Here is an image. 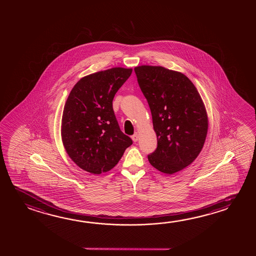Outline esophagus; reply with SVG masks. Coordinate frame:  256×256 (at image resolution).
Listing matches in <instances>:
<instances>
[{"label":"esophagus","mask_w":256,"mask_h":256,"mask_svg":"<svg viewBox=\"0 0 256 256\" xmlns=\"http://www.w3.org/2000/svg\"><path fill=\"white\" fill-rule=\"evenodd\" d=\"M132 140H133L134 142H136V141L138 140V132H136V133L132 136Z\"/></svg>","instance_id":"obj_1"}]
</instances>
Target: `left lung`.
<instances>
[{"mask_svg": "<svg viewBox=\"0 0 256 256\" xmlns=\"http://www.w3.org/2000/svg\"><path fill=\"white\" fill-rule=\"evenodd\" d=\"M134 72L158 142L148 160L166 174L180 172L196 159L206 142L208 116L201 96L181 72L149 65L136 67Z\"/></svg>", "mask_w": 256, "mask_h": 256, "instance_id": "1", "label": "left lung"}]
</instances>
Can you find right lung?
<instances>
[{
    "mask_svg": "<svg viewBox=\"0 0 256 256\" xmlns=\"http://www.w3.org/2000/svg\"><path fill=\"white\" fill-rule=\"evenodd\" d=\"M132 68H112L82 78L63 110L62 139L70 158L92 174L110 170L132 140L118 126L112 108L115 94Z\"/></svg>",
    "mask_w": 256,
    "mask_h": 256,
    "instance_id": "1",
    "label": "right lung"
}]
</instances>
